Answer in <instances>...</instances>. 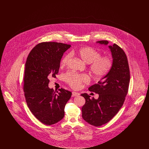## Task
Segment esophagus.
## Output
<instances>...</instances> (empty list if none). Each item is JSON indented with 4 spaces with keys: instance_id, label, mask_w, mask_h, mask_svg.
Segmentation results:
<instances>
[{
    "instance_id": "esophagus-1",
    "label": "esophagus",
    "mask_w": 149,
    "mask_h": 149,
    "mask_svg": "<svg viewBox=\"0 0 149 149\" xmlns=\"http://www.w3.org/2000/svg\"><path fill=\"white\" fill-rule=\"evenodd\" d=\"M79 95V93L75 92H72V97H77Z\"/></svg>"
}]
</instances>
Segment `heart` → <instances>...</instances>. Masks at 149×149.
<instances>
[{"instance_id": "obj_1", "label": "heart", "mask_w": 149, "mask_h": 149, "mask_svg": "<svg viewBox=\"0 0 149 149\" xmlns=\"http://www.w3.org/2000/svg\"><path fill=\"white\" fill-rule=\"evenodd\" d=\"M76 54L84 63L91 64L89 69L93 76L97 78L106 77L111 70L113 66V59L109 56H100L97 50L91 47H81L72 52ZM71 54L65 55L61 61V66H66L71 59ZM65 81L73 88H79L82 83H88L90 81L89 75L85 74H79L74 72H68L65 76Z\"/></svg>"}]
</instances>
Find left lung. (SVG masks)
Returning a JSON list of instances; mask_svg holds the SVG:
<instances>
[{
    "label": "left lung",
    "instance_id": "8db88e82",
    "mask_svg": "<svg viewBox=\"0 0 149 149\" xmlns=\"http://www.w3.org/2000/svg\"><path fill=\"white\" fill-rule=\"evenodd\" d=\"M97 42L107 45L108 41L102 40ZM108 47L113 58L112 68L98 84L88 89L98 94L99 98L91 99L86 93L81 94L85 99V104L81 108L82 117L96 127L106 124L118 112L127 94L130 80L127 57L124 51L116 43Z\"/></svg>",
    "mask_w": 149,
    "mask_h": 149
}]
</instances>
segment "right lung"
Instances as JSON below:
<instances>
[{"instance_id":"obj_1","label":"right lung","mask_w":149,"mask_h":149,"mask_svg":"<svg viewBox=\"0 0 149 149\" xmlns=\"http://www.w3.org/2000/svg\"><path fill=\"white\" fill-rule=\"evenodd\" d=\"M70 45L55 42L38 43L31 51L25 64L23 91L27 104L36 118L51 125L64 117L65 107L71 92L49 87V79L56 78L64 52Z\"/></svg>"}]
</instances>
